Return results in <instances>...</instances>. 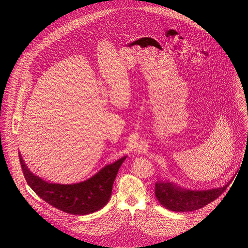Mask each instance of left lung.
Masks as SVG:
<instances>
[{
	"instance_id": "left-lung-1",
	"label": "left lung",
	"mask_w": 248,
	"mask_h": 248,
	"mask_svg": "<svg viewBox=\"0 0 248 248\" xmlns=\"http://www.w3.org/2000/svg\"><path fill=\"white\" fill-rule=\"evenodd\" d=\"M231 182L219 188L208 190L183 189L171 183L157 182L155 195L165 208L174 212H189L198 210L217 199L229 186Z\"/></svg>"
}]
</instances>
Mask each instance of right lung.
<instances>
[{"instance_id":"right-lung-1","label":"right lung","mask_w":248,"mask_h":248,"mask_svg":"<svg viewBox=\"0 0 248 248\" xmlns=\"http://www.w3.org/2000/svg\"><path fill=\"white\" fill-rule=\"evenodd\" d=\"M126 156L105 166L92 178L75 185L50 184L33 174L19 154L20 166L27 185L44 201L73 215H87L103 208L110 200L120 167Z\"/></svg>"}]
</instances>
